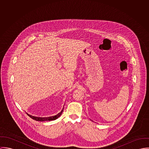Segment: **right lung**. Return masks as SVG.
Wrapping results in <instances>:
<instances>
[{"mask_svg": "<svg viewBox=\"0 0 149 149\" xmlns=\"http://www.w3.org/2000/svg\"><path fill=\"white\" fill-rule=\"evenodd\" d=\"M63 109H64V106L62 109V110H61V111L60 113H59L58 114H56V116H49V117H38V116H31L28 113H27V114L30 117H31L32 119H33L37 121H47V120H55L57 118H58L60 116H61L63 111Z\"/></svg>", "mask_w": 149, "mask_h": 149, "instance_id": "1", "label": "right lung"}]
</instances>
